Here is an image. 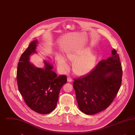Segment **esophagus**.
Here are the masks:
<instances>
[{"label": "esophagus", "mask_w": 135, "mask_h": 135, "mask_svg": "<svg viewBox=\"0 0 135 135\" xmlns=\"http://www.w3.org/2000/svg\"><path fill=\"white\" fill-rule=\"evenodd\" d=\"M67 81L68 82H71L72 81V79L71 77L68 76V77H67Z\"/></svg>", "instance_id": "esophagus-1"}]
</instances>
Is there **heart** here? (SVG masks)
<instances>
[{
  "label": "heart",
  "mask_w": 135,
  "mask_h": 135,
  "mask_svg": "<svg viewBox=\"0 0 135 135\" xmlns=\"http://www.w3.org/2000/svg\"><path fill=\"white\" fill-rule=\"evenodd\" d=\"M89 47L73 49L65 54L66 60L72 63V70L78 76L86 74L95 67L96 62V56L90 53ZM58 66L63 70L68 69V65L64 59L61 56H57Z\"/></svg>",
  "instance_id": "heart-1"
}]
</instances>
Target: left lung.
Wrapping results in <instances>:
<instances>
[{
    "mask_svg": "<svg viewBox=\"0 0 135 135\" xmlns=\"http://www.w3.org/2000/svg\"><path fill=\"white\" fill-rule=\"evenodd\" d=\"M112 56L99 62L84 76L74 78L73 86L79 109L93 115L106 109L113 101L121 86L122 70L115 50Z\"/></svg>",
    "mask_w": 135,
    "mask_h": 135,
    "instance_id": "obj_1",
    "label": "left lung"
}]
</instances>
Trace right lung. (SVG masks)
<instances>
[{
  "mask_svg": "<svg viewBox=\"0 0 135 135\" xmlns=\"http://www.w3.org/2000/svg\"><path fill=\"white\" fill-rule=\"evenodd\" d=\"M37 40L32 41L20 58L17 71L18 87L26 105L42 114L55 109L61 88L67 83L64 75L57 76L53 67L45 61L44 69L35 67L29 62V56L35 51Z\"/></svg>",
  "mask_w": 135,
  "mask_h": 135,
  "instance_id": "right-lung-1",
  "label": "right lung"
}]
</instances>
